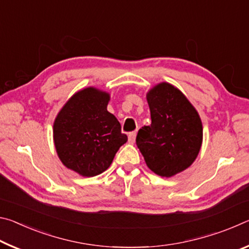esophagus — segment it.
<instances>
[{
  "label": "esophagus",
  "instance_id": "1",
  "mask_svg": "<svg viewBox=\"0 0 249 249\" xmlns=\"http://www.w3.org/2000/svg\"><path fill=\"white\" fill-rule=\"evenodd\" d=\"M135 140H136V132H130L128 134V142H134Z\"/></svg>",
  "mask_w": 249,
  "mask_h": 249
}]
</instances>
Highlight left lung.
<instances>
[{
	"instance_id": "8db88e82",
	"label": "left lung",
	"mask_w": 249,
	"mask_h": 249,
	"mask_svg": "<svg viewBox=\"0 0 249 249\" xmlns=\"http://www.w3.org/2000/svg\"><path fill=\"white\" fill-rule=\"evenodd\" d=\"M151 124L138 130L136 144L151 171L169 178L187 169L199 154L200 116L181 92L160 83L147 94Z\"/></svg>"
}]
</instances>
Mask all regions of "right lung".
Returning <instances> with one entry per match:
<instances>
[{"label": "right lung", "mask_w": 249, "mask_h": 249, "mask_svg": "<svg viewBox=\"0 0 249 249\" xmlns=\"http://www.w3.org/2000/svg\"><path fill=\"white\" fill-rule=\"evenodd\" d=\"M109 95L94 88L79 91L59 112L53 142L62 163L83 177L102 174L127 142L107 107Z\"/></svg>", "instance_id": "right-lung-1"}]
</instances>
